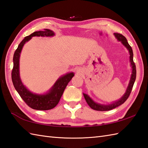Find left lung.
<instances>
[{
	"instance_id": "left-lung-1",
	"label": "left lung",
	"mask_w": 148,
	"mask_h": 148,
	"mask_svg": "<svg viewBox=\"0 0 148 148\" xmlns=\"http://www.w3.org/2000/svg\"><path fill=\"white\" fill-rule=\"evenodd\" d=\"M114 36L119 40H120L123 45L126 47L128 51H129L130 61L131 63L132 67V74L130 83H129V84H128V86L127 88L126 92H125V95L121 97V99H119L118 101H116L114 103H112V104H109V105L99 104V103L94 102L93 100L90 98V97L88 95H86V94L83 93L84 97V99H85L88 104V106L90 107L91 108L94 109V110H96V111H110V110L114 109L116 108H117V107L123 104V103L127 100L128 97L130 96V94L132 92V90L134 82L136 79V64H135L134 60H133L132 49L131 46L129 45V44H128V42H127V39L125 38V37L123 36L122 34H119V33H114Z\"/></svg>"
}]
</instances>
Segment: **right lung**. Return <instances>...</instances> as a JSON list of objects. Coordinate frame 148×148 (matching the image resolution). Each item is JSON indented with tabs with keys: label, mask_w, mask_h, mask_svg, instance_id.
Wrapping results in <instances>:
<instances>
[{
	"label": "right lung",
	"mask_w": 148,
	"mask_h": 148,
	"mask_svg": "<svg viewBox=\"0 0 148 148\" xmlns=\"http://www.w3.org/2000/svg\"><path fill=\"white\" fill-rule=\"evenodd\" d=\"M53 36H54V32L49 29H44V30L34 32L22 40L14 53L13 68L11 72L12 83L21 98L27 103V106L34 109L46 111L54 108L58 103L69 81L74 76V73L71 72L60 77L52 88L49 90V92L45 95H36L32 93L22 84L19 74V59H20L21 51L25 43L29 41L32 37L34 36L48 37Z\"/></svg>",
	"instance_id": "right-lung-1"
}]
</instances>
